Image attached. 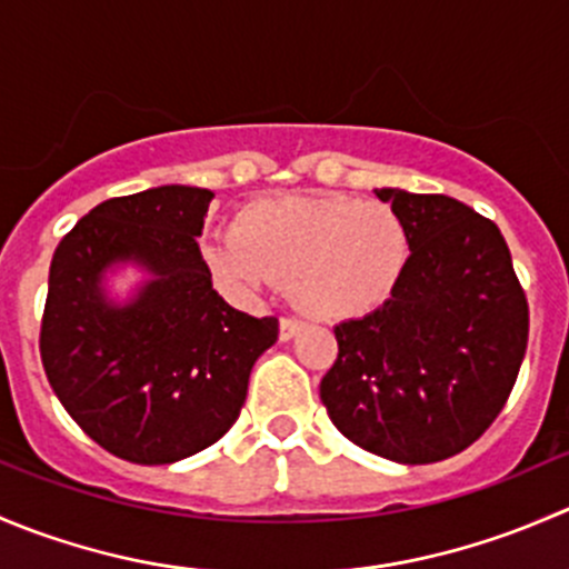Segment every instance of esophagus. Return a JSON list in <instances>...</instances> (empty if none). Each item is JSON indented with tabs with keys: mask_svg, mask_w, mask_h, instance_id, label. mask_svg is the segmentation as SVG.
<instances>
[{
	"mask_svg": "<svg viewBox=\"0 0 569 569\" xmlns=\"http://www.w3.org/2000/svg\"><path fill=\"white\" fill-rule=\"evenodd\" d=\"M300 330H302V319L297 317L280 319V341H289V338H295Z\"/></svg>",
	"mask_w": 569,
	"mask_h": 569,
	"instance_id": "34e87169",
	"label": "esophagus"
}]
</instances>
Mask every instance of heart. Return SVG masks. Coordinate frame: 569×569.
<instances>
[{
  "mask_svg": "<svg viewBox=\"0 0 569 569\" xmlns=\"http://www.w3.org/2000/svg\"><path fill=\"white\" fill-rule=\"evenodd\" d=\"M200 252L214 283L237 300L286 280L311 317L352 319L393 295L410 237L382 200L283 194L244 206L233 231L203 237Z\"/></svg>",
  "mask_w": 569,
  "mask_h": 569,
  "instance_id": "obj_1",
  "label": "heart"
}]
</instances>
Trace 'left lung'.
<instances>
[{"instance_id":"8db88e82","label":"left lung","mask_w":569,"mask_h":569,"mask_svg":"<svg viewBox=\"0 0 569 569\" xmlns=\"http://www.w3.org/2000/svg\"><path fill=\"white\" fill-rule=\"evenodd\" d=\"M410 258L393 295L336 325L327 416L360 449L405 465L460 455L507 405L529 343V302L492 220L449 194L375 189Z\"/></svg>"}]
</instances>
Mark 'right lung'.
<instances>
[{
    "label": "right lung",
    "instance_id": "right-lung-1",
    "mask_svg": "<svg viewBox=\"0 0 569 569\" xmlns=\"http://www.w3.org/2000/svg\"><path fill=\"white\" fill-rule=\"evenodd\" d=\"M214 192L157 187L109 198L57 244L40 319V360L68 416L109 455L170 465L237 423L250 369L278 341V319L228 306L198 237ZM118 260L154 274L137 301L103 300Z\"/></svg>",
    "mask_w": 569,
    "mask_h": 569
}]
</instances>
